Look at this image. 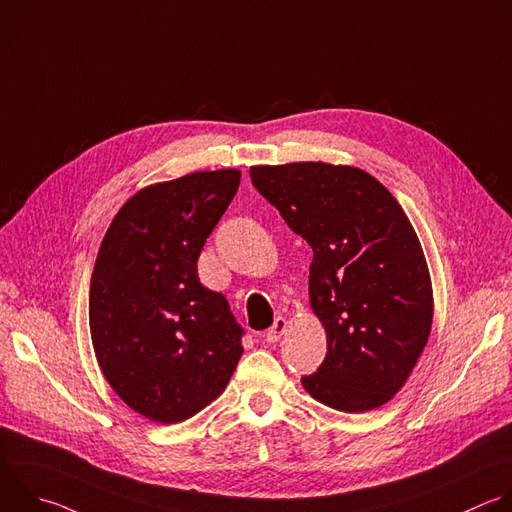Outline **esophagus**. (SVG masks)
<instances>
[{
  "label": "esophagus",
  "instance_id": "1",
  "mask_svg": "<svg viewBox=\"0 0 512 512\" xmlns=\"http://www.w3.org/2000/svg\"><path fill=\"white\" fill-rule=\"evenodd\" d=\"M285 331H287V321L283 317H277L275 323L265 331V342L267 344H277Z\"/></svg>",
  "mask_w": 512,
  "mask_h": 512
}]
</instances>
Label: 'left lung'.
Listing matches in <instances>:
<instances>
[{"label":"left lung","mask_w":512,"mask_h":512,"mask_svg":"<svg viewBox=\"0 0 512 512\" xmlns=\"http://www.w3.org/2000/svg\"><path fill=\"white\" fill-rule=\"evenodd\" d=\"M255 189L313 249L309 303L327 354L305 392L339 412L390 402L422 356L434 295L420 239L366 170L329 162L251 166Z\"/></svg>","instance_id":"left-lung-1"}]
</instances>
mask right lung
<instances>
[{"instance_id":"right-lung-1","label":"right lung","mask_w":512,"mask_h":512,"mask_svg":"<svg viewBox=\"0 0 512 512\" xmlns=\"http://www.w3.org/2000/svg\"><path fill=\"white\" fill-rule=\"evenodd\" d=\"M241 183L237 168L154 183L112 219L90 281V335L118 398L158 424L183 422L227 388L243 329L197 261Z\"/></svg>"}]
</instances>
